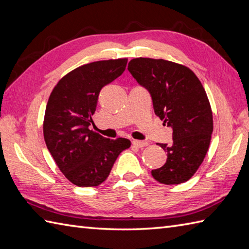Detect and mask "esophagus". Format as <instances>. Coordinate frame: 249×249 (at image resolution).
Instances as JSON below:
<instances>
[{
	"mask_svg": "<svg viewBox=\"0 0 249 249\" xmlns=\"http://www.w3.org/2000/svg\"><path fill=\"white\" fill-rule=\"evenodd\" d=\"M132 143H133V146H135L137 148H142V147L148 146V142H143V141H136V140H134L133 142H132Z\"/></svg>",
	"mask_w": 249,
	"mask_h": 249,
	"instance_id": "1",
	"label": "esophagus"
}]
</instances>
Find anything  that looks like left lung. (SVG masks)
Segmentation results:
<instances>
[{"label":"left lung","instance_id":"8db88e82","mask_svg":"<svg viewBox=\"0 0 249 249\" xmlns=\"http://www.w3.org/2000/svg\"><path fill=\"white\" fill-rule=\"evenodd\" d=\"M128 70L150 93L163 124L173 129V143H159L166 163L151 175L163 184L183 183L199 168L211 142L213 116L206 90L190 68L169 60L133 58Z\"/></svg>","mask_w":249,"mask_h":249}]
</instances>
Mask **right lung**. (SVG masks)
<instances>
[{"instance_id":"obj_1","label":"right lung","mask_w":249,"mask_h":249,"mask_svg":"<svg viewBox=\"0 0 249 249\" xmlns=\"http://www.w3.org/2000/svg\"><path fill=\"white\" fill-rule=\"evenodd\" d=\"M126 58L99 60L66 74L47 103L43 136L55 163L71 183L98 186L108 177L120 152L131 142L106 139L88 126L102 87L124 73Z\"/></svg>"}]
</instances>
